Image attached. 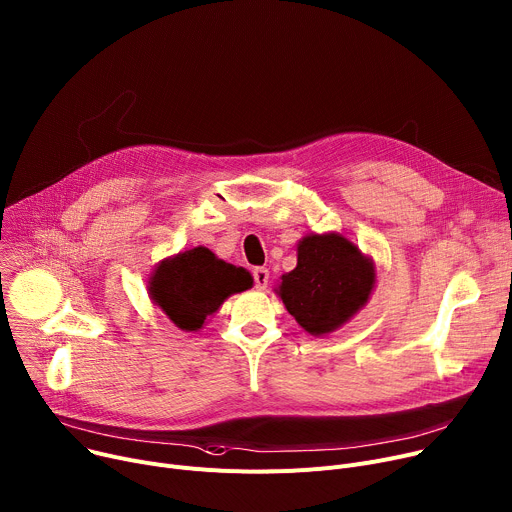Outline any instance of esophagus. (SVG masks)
<instances>
[{
  "instance_id": "esophagus-1",
  "label": "esophagus",
  "mask_w": 512,
  "mask_h": 512,
  "mask_svg": "<svg viewBox=\"0 0 512 512\" xmlns=\"http://www.w3.org/2000/svg\"><path fill=\"white\" fill-rule=\"evenodd\" d=\"M252 279H254V287L258 289V291H262V289H266V285H268V279H270V274H268V268H254L252 270Z\"/></svg>"
}]
</instances>
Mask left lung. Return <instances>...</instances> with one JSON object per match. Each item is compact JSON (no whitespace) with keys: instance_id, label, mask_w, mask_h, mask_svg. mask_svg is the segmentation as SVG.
Wrapping results in <instances>:
<instances>
[{"instance_id":"obj_1","label":"left lung","mask_w":512,"mask_h":512,"mask_svg":"<svg viewBox=\"0 0 512 512\" xmlns=\"http://www.w3.org/2000/svg\"><path fill=\"white\" fill-rule=\"evenodd\" d=\"M375 268L338 233L307 235L297 246V266L283 274L279 295L297 324L313 336L340 328L367 303Z\"/></svg>"}]
</instances>
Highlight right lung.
<instances>
[{
  "instance_id": "obj_1",
  "label": "right lung",
  "mask_w": 512,
  "mask_h": 512,
  "mask_svg": "<svg viewBox=\"0 0 512 512\" xmlns=\"http://www.w3.org/2000/svg\"><path fill=\"white\" fill-rule=\"evenodd\" d=\"M252 287L250 272L219 260L207 248H194L155 268L149 281L153 303L186 332L203 328L231 293Z\"/></svg>"
}]
</instances>
